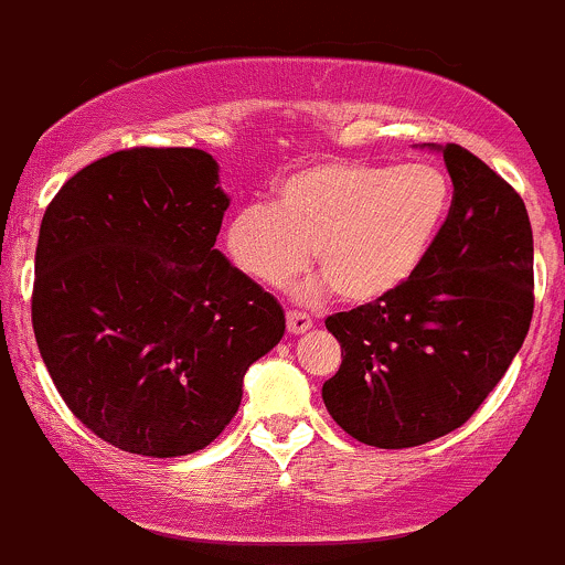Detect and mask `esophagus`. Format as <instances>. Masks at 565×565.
Segmentation results:
<instances>
[{
    "mask_svg": "<svg viewBox=\"0 0 565 565\" xmlns=\"http://www.w3.org/2000/svg\"><path fill=\"white\" fill-rule=\"evenodd\" d=\"M313 324V319L308 317V313L302 311H287V330L295 332V335H300V332H306L308 328Z\"/></svg>",
    "mask_w": 565,
    "mask_h": 565,
    "instance_id": "1",
    "label": "esophagus"
}]
</instances>
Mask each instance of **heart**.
Returning a JSON list of instances; mask_svg holds the SVG:
<instances>
[{
	"label": "heart",
	"mask_w": 565,
	"mask_h": 565,
	"mask_svg": "<svg viewBox=\"0 0 565 565\" xmlns=\"http://www.w3.org/2000/svg\"><path fill=\"white\" fill-rule=\"evenodd\" d=\"M449 211L452 181L438 164L338 159L284 178L276 207H237L224 246L237 270L265 287L292 281L313 248L324 287L349 302H373L419 270Z\"/></svg>",
	"instance_id": "1"
}]
</instances>
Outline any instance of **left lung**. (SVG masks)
Returning <instances> with one entry per match:
<instances>
[{
    "mask_svg": "<svg viewBox=\"0 0 565 565\" xmlns=\"http://www.w3.org/2000/svg\"><path fill=\"white\" fill-rule=\"evenodd\" d=\"M441 153L452 211L425 263L387 298L324 319L343 358L324 406L367 447H419L468 423L531 328L525 203L468 148Z\"/></svg>",
    "mask_w": 565,
    "mask_h": 565,
    "instance_id": "left-lung-1",
    "label": "left lung"
}]
</instances>
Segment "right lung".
Segmentation results:
<instances>
[{"instance_id":"obj_1","label":"right lung","mask_w":565,"mask_h":565,"mask_svg":"<svg viewBox=\"0 0 565 565\" xmlns=\"http://www.w3.org/2000/svg\"><path fill=\"white\" fill-rule=\"evenodd\" d=\"M230 198L200 148H124L45 207L32 328L70 412L146 457L205 449L243 376L281 341L284 308L216 243Z\"/></svg>"}]
</instances>
